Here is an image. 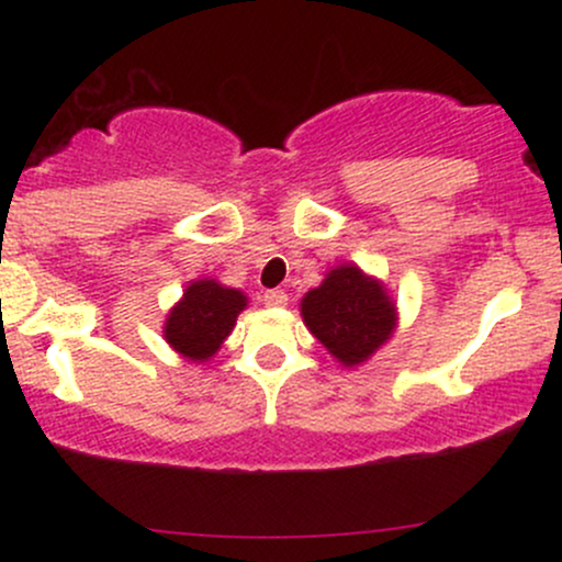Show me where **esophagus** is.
<instances>
[{
	"label": "esophagus",
	"instance_id": "esophagus-1",
	"mask_svg": "<svg viewBox=\"0 0 562 562\" xmlns=\"http://www.w3.org/2000/svg\"><path fill=\"white\" fill-rule=\"evenodd\" d=\"M261 301L267 303V306H285L288 303V293L285 290H263V295H261Z\"/></svg>",
	"mask_w": 562,
	"mask_h": 562
}]
</instances>
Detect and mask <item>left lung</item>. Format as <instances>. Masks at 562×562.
Instances as JSON below:
<instances>
[{"instance_id": "obj_1", "label": "left lung", "mask_w": 562, "mask_h": 562, "mask_svg": "<svg viewBox=\"0 0 562 562\" xmlns=\"http://www.w3.org/2000/svg\"><path fill=\"white\" fill-rule=\"evenodd\" d=\"M308 330L346 367L364 362L393 333V303L357 267H338L301 301Z\"/></svg>"}]
</instances>
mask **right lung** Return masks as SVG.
Segmentation results:
<instances>
[{
    "instance_id": "obj_1",
    "label": "right lung",
    "mask_w": 562,
    "mask_h": 562,
    "mask_svg": "<svg viewBox=\"0 0 562 562\" xmlns=\"http://www.w3.org/2000/svg\"><path fill=\"white\" fill-rule=\"evenodd\" d=\"M243 308L240 290L222 288L214 280L192 282L166 319L164 335L182 357L203 362L224 344Z\"/></svg>"
}]
</instances>
